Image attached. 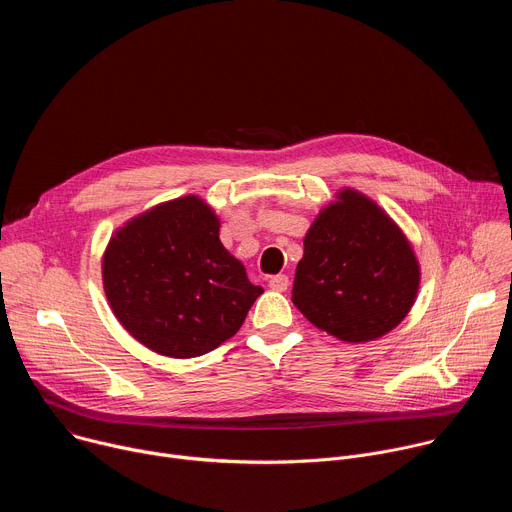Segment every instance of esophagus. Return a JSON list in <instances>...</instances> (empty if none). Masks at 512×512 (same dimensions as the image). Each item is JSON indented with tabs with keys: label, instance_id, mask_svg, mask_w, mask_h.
<instances>
[{
	"label": "esophagus",
	"instance_id": "obj_1",
	"mask_svg": "<svg viewBox=\"0 0 512 512\" xmlns=\"http://www.w3.org/2000/svg\"><path fill=\"white\" fill-rule=\"evenodd\" d=\"M287 285H289V277H287V275H283V273L273 275V277L269 279V287H271V289H275V291H285V289H287Z\"/></svg>",
	"mask_w": 512,
	"mask_h": 512
}]
</instances>
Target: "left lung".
<instances>
[{"mask_svg":"<svg viewBox=\"0 0 512 512\" xmlns=\"http://www.w3.org/2000/svg\"><path fill=\"white\" fill-rule=\"evenodd\" d=\"M419 265L403 231L383 208L342 190L304 239L291 302L320 330L344 342H369L411 310Z\"/></svg>","mask_w":512,"mask_h":512,"instance_id":"left-lung-1","label":"left lung"}]
</instances>
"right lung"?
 Listing matches in <instances>:
<instances>
[{
	"mask_svg": "<svg viewBox=\"0 0 512 512\" xmlns=\"http://www.w3.org/2000/svg\"><path fill=\"white\" fill-rule=\"evenodd\" d=\"M216 214L182 196L135 216L109 241L103 287L113 314L143 346L192 358L237 334L263 294L218 239Z\"/></svg>",
	"mask_w": 512,
	"mask_h": 512,
	"instance_id": "1",
	"label": "right lung"
}]
</instances>
